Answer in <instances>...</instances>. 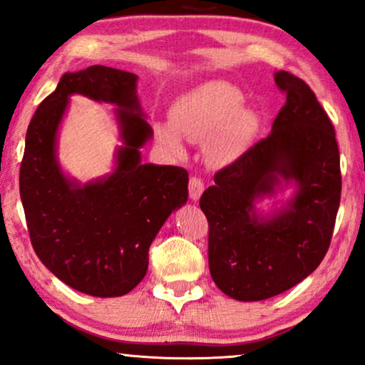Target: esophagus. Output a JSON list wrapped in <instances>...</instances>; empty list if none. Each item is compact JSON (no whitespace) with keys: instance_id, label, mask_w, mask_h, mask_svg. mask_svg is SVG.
Masks as SVG:
<instances>
[{"instance_id":"1","label":"esophagus","mask_w":365,"mask_h":365,"mask_svg":"<svg viewBox=\"0 0 365 365\" xmlns=\"http://www.w3.org/2000/svg\"><path fill=\"white\" fill-rule=\"evenodd\" d=\"M205 191V184L200 178H191L190 179V197L192 201H197L203 195Z\"/></svg>"}]
</instances>
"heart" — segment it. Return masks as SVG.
Instances as JSON below:
<instances>
[{"instance_id":"b5f03b06","label":"heart","mask_w":365,"mask_h":365,"mask_svg":"<svg viewBox=\"0 0 365 365\" xmlns=\"http://www.w3.org/2000/svg\"><path fill=\"white\" fill-rule=\"evenodd\" d=\"M242 101L244 96L232 84H205L173 108L170 125H155L157 138L173 154L182 152L179 134L191 143L206 141L205 154L211 164H230L245 147L254 125L250 111L240 108Z\"/></svg>"}]
</instances>
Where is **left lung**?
Instances as JSON below:
<instances>
[{
	"label": "left lung",
	"instance_id": "1",
	"mask_svg": "<svg viewBox=\"0 0 365 365\" xmlns=\"http://www.w3.org/2000/svg\"><path fill=\"white\" fill-rule=\"evenodd\" d=\"M286 93L267 137L215 175L200 200L208 218V262L215 284L238 301H262L308 277L330 247L340 205L335 130L314 93L286 71ZM287 185L295 195L271 212L257 205Z\"/></svg>",
	"mask_w": 365,
	"mask_h": 365
}]
</instances>
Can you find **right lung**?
Listing matches in <instances>:
<instances>
[{
    "label": "right lung",
    "mask_w": 365,
    "mask_h": 365,
    "mask_svg": "<svg viewBox=\"0 0 365 365\" xmlns=\"http://www.w3.org/2000/svg\"><path fill=\"white\" fill-rule=\"evenodd\" d=\"M137 74L106 66L66 73L35 111L25 138L20 196L35 254L76 291L116 298L145 277L148 247L174 210L187 201V173L142 164L150 140L137 96ZM73 93L114 108L122 145L110 175L89 183L69 178L56 157V137Z\"/></svg>",
    "instance_id": "obj_1"
}]
</instances>
